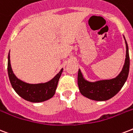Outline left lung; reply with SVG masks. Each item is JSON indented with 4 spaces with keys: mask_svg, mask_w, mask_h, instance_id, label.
Listing matches in <instances>:
<instances>
[{
    "mask_svg": "<svg viewBox=\"0 0 133 133\" xmlns=\"http://www.w3.org/2000/svg\"><path fill=\"white\" fill-rule=\"evenodd\" d=\"M125 58L122 70L115 78L111 79L98 80L96 82H89L85 79L82 72L79 69L77 83L79 89L82 95L86 98L96 101H105L114 97L123 87L127 80L130 68V58L128 46L125 37Z\"/></svg>",
    "mask_w": 133,
    "mask_h": 133,
    "instance_id": "1",
    "label": "left lung"
}]
</instances>
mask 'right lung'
Listing matches in <instances>:
<instances>
[{"mask_svg": "<svg viewBox=\"0 0 133 133\" xmlns=\"http://www.w3.org/2000/svg\"><path fill=\"white\" fill-rule=\"evenodd\" d=\"M63 69L51 80L44 83L29 84L17 78L13 72L10 64V52L8 54V72L12 87L15 92L23 99L31 103H42L54 96L60 77Z\"/></svg>", "mask_w": 133, "mask_h": 133, "instance_id": "1", "label": "right lung"}]
</instances>
